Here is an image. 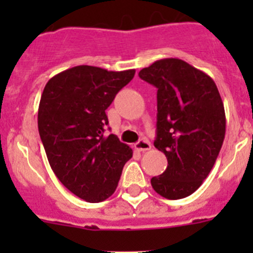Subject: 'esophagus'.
I'll list each match as a JSON object with an SVG mask.
<instances>
[{
    "mask_svg": "<svg viewBox=\"0 0 253 253\" xmlns=\"http://www.w3.org/2000/svg\"><path fill=\"white\" fill-rule=\"evenodd\" d=\"M135 149H137V151H139V152H144V151H149V149L152 148V146H151V143L148 142V140H146V139H140L139 142H137L135 143Z\"/></svg>",
    "mask_w": 253,
    "mask_h": 253,
    "instance_id": "1",
    "label": "esophagus"
}]
</instances>
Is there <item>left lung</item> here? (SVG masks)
I'll return each instance as SVG.
<instances>
[{"mask_svg":"<svg viewBox=\"0 0 253 253\" xmlns=\"http://www.w3.org/2000/svg\"><path fill=\"white\" fill-rule=\"evenodd\" d=\"M157 87V138L167 158L154 191L169 200L195 193L208 177L225 135V113L213 78L177 58L156 60L139 72Z\"/></svg>","mask_w":253,"mask_h":253,"instance_id":"left-lung-1","label":"left lung"}]
</instances>
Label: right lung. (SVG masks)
Masks as SVG:
<instances>
[{
	"label": "right lung",
	"mask_w": 253,
	"mask_h": 253,
	"mask_svg": "<svg viewBox=\"0 0 253 253\" xmlns=\"http://www.w3.org/2000/svg\"><path fill=\"white\" fill-rule=\"evenodd\" d=\"M135 69L107 71L77 66L46 82L38 110V128L58 180L78 198L100 203L114 194L133 151L104 131L105 110L133 80Z\"/></svg>",
	"instance_id": "obj_1"
}]
</instances>
